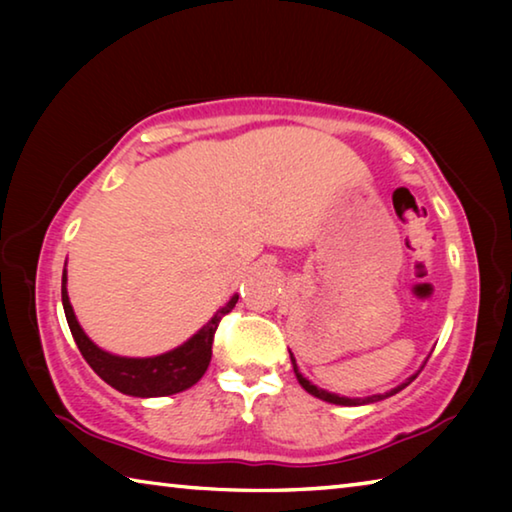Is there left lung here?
Wrapping results in <instances>:
<instances>
[{
    "label": "left lung",
    "instance_id": "left-lung-1",
    "mask_svg": "<svg viewBox=\"0 0 512 512\" xmlns=\"http://www.w3.org/2000/svg\"><path fill=\"white\" fill-rule=\"evenodd\" d=\"M291 366H293V372H296V377H298V381H300V386L305 388L307 393H311V395L318 397V400H323V402H329V404H341V406H359V404H372V402L386 400V397H391V395H395V393H400L404 386H409L411 381L415 379V375H413V377H409V381H404L402 386H397V388H393V391H388V393H384V395H370V397H363V400H352V397H341V395H336V393H327V391H323V388H318V386L311 384V381H309L307 377H302V375H300V370H298L296 357H293V354H291Z\"/></svg>",
    "mask_w": 512,
    "mask_h": 512
}]
</instances>
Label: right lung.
<instances>
[{
    "mask_svg": "<svg viewBox=\"0 0 512 512\" xmlns=\"http://www.w3.org/2000/svg\"><path fill=\"white\" fill-rule=\"evenodd\" d=\"M60 291H63V309L67 325L72 329V336L76 345H79L83 359L88 361L90 368L97 372L106 384L115 388V391L133 397H164L192 388L196 381L205 375L207 366H210L216 327H219L225 314H230V311L235 309L239 300V296H232L228 300V305L216 311L210 323L203 329H198L192 339L178 345L176 350L158 354V357L133 359L117 357V354L101 350L99 345H94L90 341V336L83 332V327L74 316L72 305H69L67 271H63V289Z\"/></svg>",
    "mask_w": 512,
    "mask_h": 512,
    "instance_id": "1",
    "label": "right lung"
}]
</instances>
